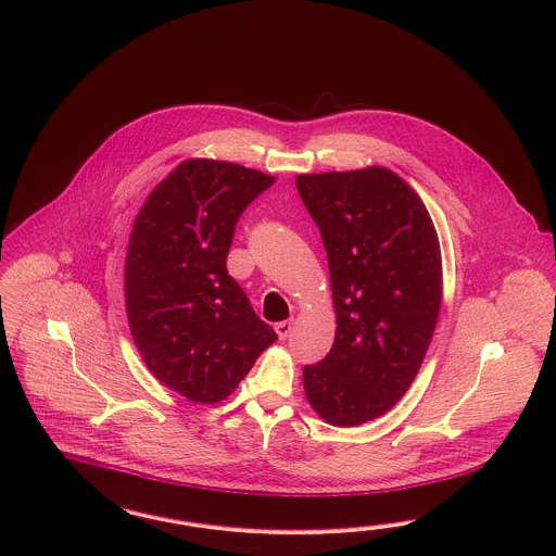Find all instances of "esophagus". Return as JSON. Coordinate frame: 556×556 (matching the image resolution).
Listing matches in <instances>:
<instances>
[{
	"instance_id": "34e87169",
	"label": "esophagus",
	"mask_w": 556,
	"mask_h": 556,
	"mask_svg": "<svg viewBox=\"0 0 556 556\" xmlns=\"http://www.w3.org/2000/svg\"><path fill=\"white\" fill-rule=\"evenodd\" d=\"M274 331L278 333L280 340H287L288 336L292 333V321H280L274 325Z\"/></svg>"
}]
</instances>
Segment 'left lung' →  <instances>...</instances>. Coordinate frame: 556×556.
Listing matches in <instances>:
<instances>
[{
	"instance_id": "left-lung-1",
	"label": "left lung",
	"mask_w": 556,
	"mask_h": 556,
	"mask_svg": "<svg viewBox=\"0 0 556 556\" xmlns=\"http://www.w3.org/2000/svg\"><path fill=\"white\" fill-rule=\"evenodd\" d=\"M299 194L327 251L336 340L305 366L323 421L356 428L393 409L417 377L442 305V251L430 213L391 169L301 174Z\"/></svg>"
}]
</instances>
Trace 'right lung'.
<instances>
[{"label": "right lung", "mask_w": 556, "mask_h": 556, "mask_svg": "<svg viewBox=\"0 0 556 556\" xmlns=\"http://www.w3.org/2000/svg\"><path fill=\"white\" fill-rule=\"evenodd\" d=\"M274 176L186 160L151 190L125 264L126 317L149 372L192 403L233 393L276 341L227 271L235 225Z\"/></svg>", "instance_id": "right-lung-1"}]
</instances>
